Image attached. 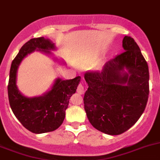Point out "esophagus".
<instances>
[{
    "instance_id": "34e87169",
    "label": "esophagus",
    "mask_w": 160,
    "mask_h": 160,
    "mask_svg": "<svg viewBox=\"0 0 160 160\" xmlns=\"http://www.w3.org/2000/svg\"><path fill=\"white\" fill-rule=\"evenodd\" d=\"M77 92L79 94H80V95L84 93V87H83V85L82 83H79L78 87H77Z\"/></svg>"
}]
</instances>
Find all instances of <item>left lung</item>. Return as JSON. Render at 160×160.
Masks as SVG:
<instances>
[{"label":"left lung","mask_w":160,"mask_h":160,"mask_svg":"<svg viewBox=\"0 0 160 160\" xmlns=\"http://www.w3.org/2000/svg\"><path fill=\"white\" fill-rule=\"evenodd\" d=\"M125 51L112 58L100 72H86L88 85L84 110L92 126L109 135H119L137 122L149 95L148 63L135 40L125 36ZM128 70L124 71V68Z\"/></svg>","instance_id":"8db88e82"}]
</instances>
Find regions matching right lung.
Returning <instances> with one entry per match:
<instances>
[{
	"label": "right lung",
	"mask_w": 160,
	"mask_h": 160,
	"mask_svg": "<svg viewBox=\"0 0 160 160\" xmlns=\"http://www.w3.org/2000/svg\"><path fill=\"white\" fill-rule=\"evenodd\" d=\"M36 48V50L50 53V50H54L55 46L43 37L31 38L22 46L12 62L8 95L12 110L20 123L33 133H44L54 131L62 124L69 98L77 91L80 77L67 80L57 79L51 90L42 96H23L16 86L18 67L22 60Z\"/></svg>",
	"instance_id": "add662e5"
}]
</instances>
